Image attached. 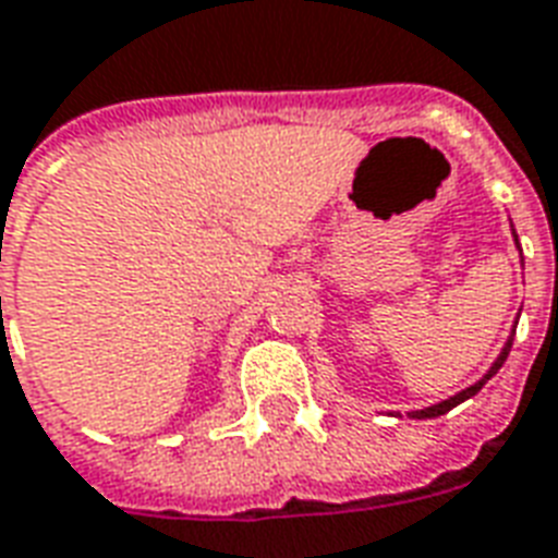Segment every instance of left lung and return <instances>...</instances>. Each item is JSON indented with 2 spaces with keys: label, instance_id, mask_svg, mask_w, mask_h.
Returning a JSON list of instances; mask_svg holds the SVG:
<instances>
[{
  "label": "left lung",
  "instance_id": "8db88e82",
  "mask_svg": "<svg viewBox=\"0 0 558 558\" xmlns=\"http://www.w3.org/2000/svg\"><path fill=\"white\" fill-rule=\"evenodd\" d=\"M512 234H514V229H512ZM514 244H518V234H514ZM512 335H509V341H506V347H502V353L497 355V362H494L492 367H488V374H485L483 379H480V383H473L471 388H464V391H459V393H456V397H450V400H441V403L429 405V409H421V412H409V414H412V417H417V421H426V417H438V414H447V412H450V409H456V405H459V403H464V400H471L473 393H480V388H483V385L488 383V379H492V376L497 374V371H500L502 362L509 359V350H512Z\"/></svg>",
  "mask_w": 558,
  "mask_h": 558
}]
</instances>
